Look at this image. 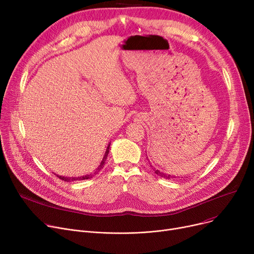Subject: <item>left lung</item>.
<instances>
[{"label": "left lung", "mask_w": 254, "mask_h": 254, "mask_svg": "<svg viewBox=\"0 0 254 254\" xmlns=\"http://www.w3.org/2000/svg\"><path fill=\"white\" fill-rule=\"evenodd\" d=\"M154 173H155L156 175H158L159 177H163V178H166V179H173V178H176L175 176H171V175H168V174H166V173L159 172L158 170H155V169H154Z\"/></svg>", "instance_id": "8db88e82"}]
</instances>
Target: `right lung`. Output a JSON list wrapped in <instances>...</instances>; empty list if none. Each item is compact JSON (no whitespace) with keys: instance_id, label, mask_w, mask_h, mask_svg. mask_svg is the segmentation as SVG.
<instances>
[{"instance_id":"1","label":"right lung","mask_w":254,"mask_h":254,"mask_svg":"<svg viewBox=\"0 0 254 254\" xmlns=\"http://www.w3.org/2000/svg\"><path fill=\"white\" fill-rule=\"evenodd\" d=\"M109 148H110V144L108 145V147H107V149H106L105 155H104V157H103V159H102V162H101L100 166L98 167V169H97L95 172L91 173V174H88V175H85V176H81V177H64V176H59V175H57V176H58L60 179H62V180H64V181H66V182L76 181V180H84V179H90V178H92L96 174H98V172H100V171L103 169V167L105 166L107 156H108V153H109Z\"/></svg>"}]
</instances>
